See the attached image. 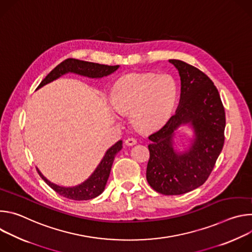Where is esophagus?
I'll list each match as a JSON object with an SVG mask.
<instances>
[{"label":"esophagus","instance_id":"esophagus-1","mask_svg":"<svg viewBox=\"0 0 252 252\" xmlns=\"http://www.w3.org/2000/svg\"><path fill=\"white\" fill-rule=\"evenodd\" d=\"M135 143H136V139L133 137H128L125 140V145L127 147H131V146L135 145Z\"/></svg>","mask_w":252,"mask_h":252}]
</instances>
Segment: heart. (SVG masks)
<instances>
[{
  "mask_svg": "<svg viewBox=\"0 0 252 252\" xmlns=\"http://www.w3.org/2000/svg\"><path fill=\"white\" fill-rule=\"evenodd\" d=\"M176 94V84L169 75L131 74L116 84L111 103L117 113L129 114L135 128L151 131L167 120Z\"/></svg>",
  "mask_w": 252,
  "mask_h": 252,
  "instance_id": "heart-1",
  "label": "heart"
}]
</instances>
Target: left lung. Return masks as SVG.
I'll use <instances>...</instances> for the list:
<instances>
[{
	"label": "left lung",
	"mask_w": 252,
	"mask_h": 252,
	"mask_svg": "<svg viewBox=\"0 0 252 252\" xmlns=\"http://www.w3.org/2000/svg\"><path fill=\"white\" fill-rule=\"evenodd\" d=\"M181 77V98L175 113L149 135L147 181L158 192L177 195L202 186L224 143L225 113L218 89L198 68L169 60ZM182 126L193 130L189 146L177 149L175 138Z\"/></svg>",
	"instance_id": "1"
}]
</instances>
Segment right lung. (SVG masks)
Here are the masks:
<instances>
[{"instance_id": "obj_1", "label": "right lung", "mask_w": 252, "mask_h": 252, "mask_svg": "<svg viewBox=\"0 0 252 252\" xmlns=\"http://www.w3.org/2000/svg\"><path fill=\"white\" fill-rule=\"evenodd\" d=\"M120 67V65H106L99 64L91 62L80 61L76 59H67L58 64L51 73L42 81L37 90L43 88L44 86L58 80L63 75L73 73L83 77H88L91 79H101L102 77L109 76ZM123 149V140H119L114 146L107 150L97 164L94 172L82 184L75 187H63L50 182L47 177L37 168L41 177L46 182V184L51 187L56 192L63 197L73 200H89L98 196L106 186L107 179H109L112 165L116 155Z\"/></svg>"}]
</instances>
